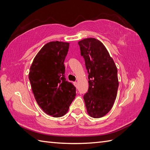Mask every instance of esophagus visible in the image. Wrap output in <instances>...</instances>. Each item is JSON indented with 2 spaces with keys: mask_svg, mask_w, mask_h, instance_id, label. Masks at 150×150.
<instances>
[{
  "mask_svg": "<svg viewBox=\"0 0 150 150\" xmlns=\"http://www.w3.org/2000/svg\"><path fill=\"white\" fill-rule=\"evenodd\" d=\"M74 84L76 87H76H77V82H74Z\"/></svg>",
  "mask_w": 150,
  "mask_h": 150,
  "instance_id": "esophagus-1",
  "label": "esophagus"
}]
</instances>
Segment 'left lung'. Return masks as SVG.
<instances>
[{"mask_svg": "<svg viewBox=\"0 0 150 150\" xmlns=\"http://www.w3.org/2000/svg\"><path fill=\"white\" fill-rule=\"evenodd\" d=\"M88 73L89 89L83 95L90 116L100 118L112 109L119 86L117 69L103 43L95 38L79 41Z\"/></svg>", "mask_w": 150, "mask_h": 150, "instance_id": "1", "label": "left lung"}]
</instances>
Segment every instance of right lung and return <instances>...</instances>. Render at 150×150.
Wrapping results in <instances>:
<instances>
[{
    "label": "right lung",
    "mask_w": 150,
    "mask_h": 150,
    "mask_svg": "<svg viewBox=\"0 0 150 150\" xmlns=\"http://www.w3.org/2000/svg\"><path fill=\"white\" fill-rule=\"evenodd\" d=\"M69 43L51 41L38 52L30 68L33 93L44 112L59 117L67 112L76 95V88L66 81L64 62Z\"/></svg>",
    "instance_id": "1"
}]
</instances>
